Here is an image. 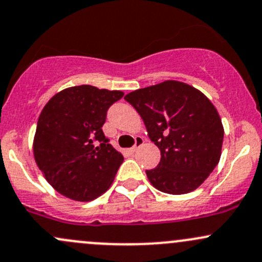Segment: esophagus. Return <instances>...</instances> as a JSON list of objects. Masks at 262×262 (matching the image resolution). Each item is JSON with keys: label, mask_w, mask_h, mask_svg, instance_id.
<instances>
[{"label": "esophagus", "mask_w": 262, "mask_h": 262, "mask_svg": "<svg viewBox=\"0 0 262 262\" xmlns=\"http://www.w3.org/2000/svg\"><path fill=\"white\" fill-rule=\"evenodd\" d=\"M143 142H145V140L142 139V137H136V141H135V145L132 146L131 147V152L134 154V152H136L137 151V148L140 147V146H142L143 145Z\"/></svg>", "instance_id": "34e87169"}]
</instances>
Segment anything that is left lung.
Masks as SVG:
<instances>
[{
    "mask_svg": "<svg viewBox=\"0 0 262 262\" xmlns=\"http://www.w3.org/2000/svg\"><path fill=\"white\" fill-rule=\"evenodd\" d=\"M125 100L161 151L157 167L146 170L152 186L171 195L198 188L219 164L224 140L221 119L209 98L170 80L132 91Z\"/></svg>",
    "mask_w": 262,
    "mask_h": 262,
    "instance_id": "left-lung-1",
    "label": "left lung"
}]
</instances>
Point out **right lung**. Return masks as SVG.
I'll list each match as a JSON object with an SVG mask.
<instances>
[{"mask_svg":"<svg viewBox=\"0 0 262 262\" xmlns=\"http://www.w3.org/2000/svg\"><path fill=\"white\" fill-rule=\"evenodd\" d=\"M122 96L121 91L75 86L56 94L42 110L33 155L61 195L91 201L112 184L123 156L108 143L102 126L110 106Z\"/></svg>","mask_w":262,"mask_h":262,"instance_id":"1","label":"right lung"}]
</instances>
